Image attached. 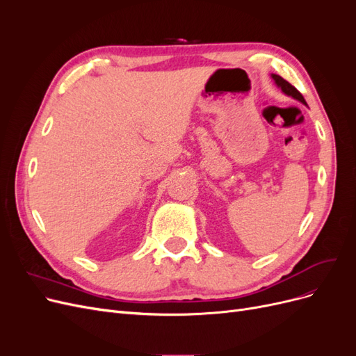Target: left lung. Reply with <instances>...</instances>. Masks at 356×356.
<instances>
[{"label": "left lung", "instance_id": "obj_1", "mask_svg": "<svg viewBox=\"0 0 356 356\" xmlns=\"http://www.w3.org/2000/svg\"><path fill=\"white\" fill-rule=\"evenodd\" d=\"M272 77V80L275 81V84L277 86L279 89H281L286 96H289V98H293V99H296V101H298V102H301L303 105H307L306 104V101H305V98H303V95H301L294 86H291L286 80H284L281 75H276V74H272L270 75Z\"/></svg>", "mask_w": 356, "mask_h": 356}]
</instances>
